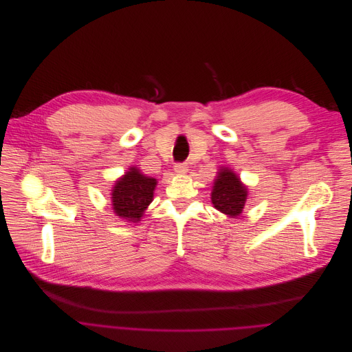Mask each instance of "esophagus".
Wrapping results in <instances>:
<instances>
[{"mask_svg": "<svg viewBox=\"0 0 352 352\" xmlns=\"http://www.w3.org/2000/svg\"><path fill=\"white\" fill-rule=\"evenodd\" d=\"M187 170H188L187 164H176V165H175V172H176L177 175H186Z\"/></svg>", "mask_w": 352, "mask_h": 352, "instance_id": "esophagus-1", "label": "esophagus"}]
</instances>
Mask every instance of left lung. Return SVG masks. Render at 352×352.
I'll return each instance as SVG.
<instances>
[{"label":"left lung","mask_w":352,"mask_h":352,"mask_svg":"<svg viewBox=\"0 0 352 352\" xmlns=\"http://www.w3.org/2000/svg\"><path fill=\"white\" fill-rule=\"evenodd\" d=\"M247 197L248 188L240 182V177L232 169L222 166L210 194L214 206L222 214L237 218L243 212Z\"/></svg>","instance_id":"obj_1"}]
</instances>
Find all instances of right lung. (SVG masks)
<instances>
[{"instance_id":"right-lung-1","label":"right lung","mask_w":352,"mask_h":352,"mask_svg":"<svg viewBox=\"0 0 352 352\" xmlns=\"http://www.w3.org/2000/svg\"><path fill=\"white\" fill-rule=\"evenodd\" d=\"M157 183V179L140 173V169L131 166L112 188V209L116 217L124 222L138 223L153 202Z\"/></svg>"}]
</instances>
